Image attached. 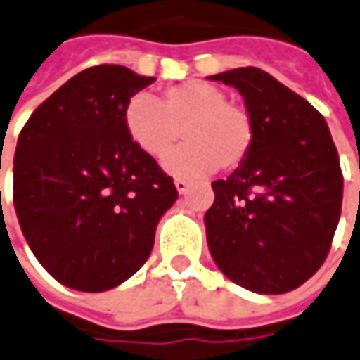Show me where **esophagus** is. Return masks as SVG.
Masks as SVG:
<instances>
[{"instance_id":"34e87169","label":"esophagus","mask_w":360,"mask_h":360,"mask_svg":"<svg viewBox=\"0 0 360 360\" xmlns=\"http://www.w3.org/2000/svg\"><path fill=\"white\" fill-rule=\"evenodd\" d=\"M174 186H176V190H178V194H186V192H188V188H190V182L184 180V178H176Z\"/></svg>"}]
</instances>
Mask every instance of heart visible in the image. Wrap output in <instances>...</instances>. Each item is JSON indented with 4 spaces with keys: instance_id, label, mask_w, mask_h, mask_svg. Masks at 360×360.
<instances>
[{
    "instance_id": "obj_1",
    "label": "heart",
    "mask_w": 360,
    "mask_h": 360,
    "mask_svg": "<svg viewBox=\"0 0 360 360\" xmlns=\"http://www.w3.org/2000/svg\"><path fill=\"white\" fill-rule=\"evenodd\" d=\"M123 123L131 141L145 155L160 160L178 176H202L221 166L233 170L251 155L255 123L249 109L227 100V94L207 82H186L168 88L155 100L135 94L123 109Z\"/></svg>"
}]
</instances>
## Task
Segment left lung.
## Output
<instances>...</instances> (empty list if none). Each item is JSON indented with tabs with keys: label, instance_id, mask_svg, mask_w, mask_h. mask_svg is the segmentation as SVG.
<instances>
[{
	"label": "left lung",
	"instance_id": "8db88e82",
	"mask_svg": "<svg viewBox=\"0 0 360 360\" xmlns=\"http://www.w3.org/2000/svg\"><path fill=\"white\" fill-rule=\"evenodd\" d=\"M233 86L255 123L251 155L212 182L207 245L223 274L259 294H284L316 274L335 235L343 174L323 115L260 68L212 76Z\"/></svg>",
	"mask_w": 360,
	"mask_h": 360
}]
</instances>
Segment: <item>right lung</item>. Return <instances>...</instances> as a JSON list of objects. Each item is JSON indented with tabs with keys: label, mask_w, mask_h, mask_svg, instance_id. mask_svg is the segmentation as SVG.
<instances>
[{
	"label": "right lung",
	"mask_w": 360,
	"mask_h": 360,
	"mask_svg": "<svg viewBox=\"0 0 360 360\" xmlns=\"http://www.w3.org/2000/svg\"><path fill=\"white\" fill-rule=\"evenodd\" d=\"M153 82L117 64L86 68L19 133L17 219L37 260L68 288L105 292L131 278L178 198L172 178L123 123L127 101Z\"/></svg>",
	"instance_id": "obj_1"
}]
</instances>
